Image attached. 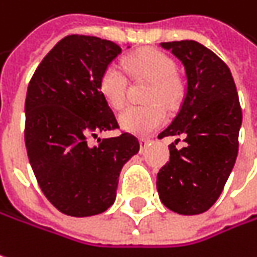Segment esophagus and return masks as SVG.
Returning <instances> with one entry per match:
<instances>
[{
	"instance_id": "1",
	"label": "esophagus",
	"mask_w": 257,
	"mask_h": 257,
	"mask_svg": "<svg viewBox=\"0 0 257 257\" xmlns=\"http://www.w3.org/2000/svg\"><path fill=\"white\" fill-rule=\"evenodd\" d=\"M149 143H151V139L149 138H140V148L142 149H145Z\"/></svg>"
}]
</instances>
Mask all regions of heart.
Masks as SVG:
<instances>
[{"label":"heart","instance_id":"obj_1","mask_svg":"<svg viewBox=\"0 0 257 257\" xmlns=\"http://www.w3.org/2000/svg\"><path fill=\"white\" fill-rule=\"evenodd\" d=\"M125 68L133 79L151 80L143 106H128L118 117L119 125L133 135L145 136L167 119V106H177L184 96V83L175 74V61L164 51L145 48L125 58ZM98 89L105 102L119 109L125 102L127 80L117 64H108L99 76Z\"/></svg>","mask_w":257,"mask_h":257}]
</instances>
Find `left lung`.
Masks as SVG:
<instances>
[{"mask_svg":"<svg viewBox=\"0 0 257 257\" xmlns=\"http://www.w3.org/2000/svg\"><path fill=\"white\" fill-rule=\"evenodd\" d=\"M183 63L187 92L180 112L158 136H184L170 145V161L159 170L161 202L180 215L206 212L218 200L238 154L241 108L228 65L196 41L162 42Z\"/></svg>","mask_w":257,"mask_h":257,"instance_id":"obj_1","label":"left lung"}]
</instances>
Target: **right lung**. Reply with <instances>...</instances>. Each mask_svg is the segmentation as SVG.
<instances>
[{
    "label": "right lung",
    "instance_id": "add662e5",
    "mask_svg": "<svg viewBox=\"0 0 257 257\" xmlns=\"http://www.w3.org/2000/svg\"><path fill=\"white\" fill-rule=\"evenodd\" d=\"M121 52L96 36L70 35L54 46L32 76L26 95L25 142L46 199L65 215L92 216L115 200L122 165L139 152L130 133L89 139L118 128L98 80Z\"/></svg>",
    "mask_w": 257,
    "mask_h": 257
}]
</instances>
